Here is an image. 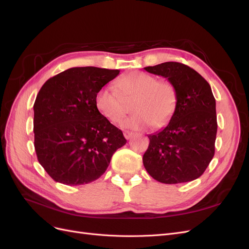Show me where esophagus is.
Instances as JSON below:
<instances>
[{
    "mask_svg": "<svg viewBox=\"0 0 249 249\" xmlns=\"http://www.w3.org/2000/svg\"><path fill=\"white\" fill-rule=\"evenodd\" d=\"M124 136L125 139H130V138H132V137L134 136V133L129 132V131H125V132L124 133Z\"/></svg>",
    "mask_w": 249,
    "mask_h": 249,
    "instance_id": "esophagus-1",
    "label": "esophagus"
}]
</instances>
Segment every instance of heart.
I'll return each mask as SVG.
<instances>
[{
    "mask_svg": "<svg viewBox=\"0 0 249 249\" xmlns=\"http://www.w3.org/2000/svg\"><path fill=\"white\" fill-rule=\"evenodd\" d=\"M117 88L124 99H133L134 114L122 123L127 130H145L150 124L164 125L171 118L177 107V91L169 81L157 80L142 71H134L117 81ZM95 107L113 124H118L126 108L116 90L111 86L101 88L95 94Z\"/></svg>",
    "mask_w": 249,
    "mask_h": 249,
    "instance_id": "b5f03b06",
    "label": "heart"
}]
</instances>
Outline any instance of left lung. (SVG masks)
<instances>
[{"instance_id": "1", "label": "left lung", "mask_w": 249, "mask_h": 249, "mask_svg": "<svg viewBox=\"0 0 249 249\" xmlns=\"http://www.w3.org/2000/svg\"><path fill=\"white\" fill-rule=\"evenodd\" d=\"M166 78L177 91V107L168 124L148 135L143 165L158 182L186 183L199 178L215 153L216 102L209 83L191 67L165 62L144 67Z\"/></svg>"}]
</instances>
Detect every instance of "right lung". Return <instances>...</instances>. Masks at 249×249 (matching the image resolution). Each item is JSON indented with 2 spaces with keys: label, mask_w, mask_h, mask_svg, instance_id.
Listing matches in <instances>:
<instances>
[{
  "label": "right lung",
  "mask_w": 249,
  "mask_h": 249,
  "mask_svg": "<svg viewBox=\"0 0 249 249\" xmlns=\"http://www.w3.org/2000/svg\"><path fill=\"white\" fill-rule=\"evenodd\" d=\"M118 70L72 67L44 83L34 103L37 159L58 183L84 185L108 168L126 140L95 107V94Z\"/></svg>",
  "instance_id": "1"
}]
</instances>
